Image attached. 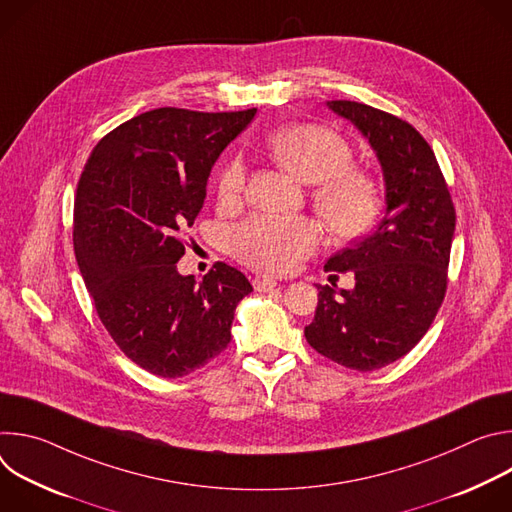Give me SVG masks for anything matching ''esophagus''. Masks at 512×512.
<instances>
[{
    "label": "esophagus",
    "mask_w": 512,
    "mask_h": 512,
    "mask_svg": "<svg viewBox=\"0 0 512 512\" xmlns=\"http://www.w3.org/2000/svg\"><path fill=\"white\" fill-rule=\"evenodd\" d=\"M275 285H277V281H275L273 277H267V275H257V277L253 279V287H255L257 291H271Z\"/></svg>",
    "instance_id": "1"
}]
</instances>
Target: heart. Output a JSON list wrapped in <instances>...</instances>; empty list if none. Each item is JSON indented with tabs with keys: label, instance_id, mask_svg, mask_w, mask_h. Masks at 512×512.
<instances>
[{
	"label": "heart",
	"instance_id": "heart-1",
	"mask_svg": "<svg viewBox=\"0 0 512 512\" xmlns=\"http://www.w3.org/2000/svg\"><path fill=\"white\" fill-rule=\"evenodd\" d=\"M267 156L304 184H312L316 212L338 239L371 233L383 212L377 176L352 164L350 141L324 125L296 123L263 139ZM247 186V164L231 156L218 170L216 196L237 202ZM320 243V229L306 216H253L231 233V251L247 267L265 273L294 271Z\"/></svg>",
	"mask_w": 512,
	"mask_h": 512
}]
</instances>
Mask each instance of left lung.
I'll use <instances>...</instances> for the list:
<instances>
[{
    "instance_id": "1",
    "label": "left lung",
    "mask_w": 512,
    "mask_h": 512,
    "mask_svg": "<svg viewBox=\"0 0 512 512\" xmlns=\"http://www.w3.org/2000/svg\"><path fill=\"white\" fill-rule=\"evenodd\" d=\"M328 107L377 152L387 214L371 237L328 259L326 271H354L356 285H318L316 316L304 334L318 354L367 373L405 356L440 310L456 208L431 145L411 123L356 101Z\"/></svg>"
}]
</instances>
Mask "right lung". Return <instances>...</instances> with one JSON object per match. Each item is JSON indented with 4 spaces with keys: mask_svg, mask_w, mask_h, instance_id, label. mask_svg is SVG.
<instances>
[{
    "mask_svg": "<svg viewBox=\"0 0 512 512\" xmlns=\"http://www.w3.org/2000/svg\"><path fill=\"white\" fill-rule=\"evenodd\" d=\"M255 113H141L95 145L79 178L72 241L81 275L121 352L158 377L190 375L221 354L237 304L253 291L223 261L202 283L176 263L212 164Z\"/></svg>",
    "mask_w": 512,
    "mask_h": 512,
    "instance_id": "1",
    "label": "right lung"
}]
</instances>
